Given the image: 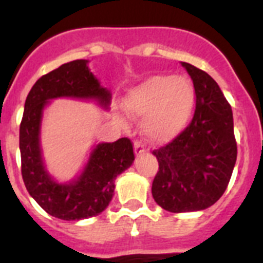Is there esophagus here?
I'll return each instance as SVG.
<instances>
[{"label":"esophagus","mask_w":263,"mask_h":263,"mask_svg":"<svg viewBox=\"0 0 263 263\" xmlns=\"http://www.w3.org/2000/svg\"><path fill=\"white\" fill-rule=\"evenodd\" d=\"M134 152H136V156H140V154H143L145 152H146V149H145V145H143L141 141L137 140L136 142H134Z\"/></svg>","instance_id":"1"}]
</instances>
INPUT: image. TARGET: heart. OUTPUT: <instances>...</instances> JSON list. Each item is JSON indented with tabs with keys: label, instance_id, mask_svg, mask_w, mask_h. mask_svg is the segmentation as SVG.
Here are the masks:
<instances>
[{
	"label": "heart",
	"instance_id": "obj_1",
	"mask_svg": "<svg viewBox=\"0 0 263 263\" xmlns=\"http://www.w3.org/2000/svg\"><path fill=\"white\" fill-rule=\"evenodd\" d=\"M196 93L185 77L158 74L132 89L126 106L134 116H146L142 130L153 141H167L189 123Z\"/></svg>",
	"mask_w": 263,
	"mask_h": 263
}]
</instances>
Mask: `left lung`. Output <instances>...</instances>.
Instances as JSON below:
<instances>
[{
	"instance_id": "obj_1",
	"label": "left lung",
	"mask_w": 263,
	"mask_h": 263,
	"mask_svg": "<svg viewBox=\"0 0 263 263\" xmlns=\"http://www.w3.org/2000/svg\"><path fill=\"white\" fill-rule=\"evenodd\" d=\"M182 66L194 85V116L172 142L153 150L158 172L152 194L172 213L214 205L228 187L237 159L232 106L206 71L186 62Z\"/></svg>"
}]
</instances>
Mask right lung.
Listing matches in <instances>:
<instances>
[{
	"label": "right lung",
	"mask_w": 263,
	"mask_h": 263,
	"mask_svg": "<svg viewBox=\"0 0 263 263\" xmlns=\"http://www.w3.org/2000/svg\"><path fill=\"white\" fill-rule=\"evenodd\" d=\"M58 97L94 98L107 107L111 96L100 86L86 60L67 62L42 76L29 91L20 125L22 179L29 194L48 214L65 221L89 218L104 212L113 198L114 179L134 161L133 143L126 137L100 143L77 181L54 182L42 163L40 125L45 105Z\"/></svg>",
	"instance_id": "obj_1"
}]
</instances>
